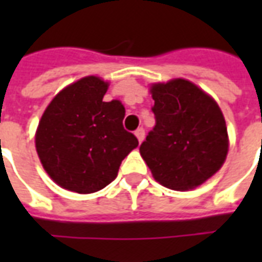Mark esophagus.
<instances>
[{
    "label": "esophagus",
    "instance_id": "obj_1",
    "mask_svg": "<svg viewBox=\"0 0 262 262\" xmlns=\"http://www.w3.org/2000/svg\"><path fill=\"white\" fill-rule=\"evenodd\" d=\"M135 135H136V137L139 139V142H143V140H144V135H146V132H144L143 127H139V129L135 132Z\"/></svg>",
    "mask_w": 262,
    "mask_h": 262
}]
</instances>
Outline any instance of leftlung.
I'll use <instances>...</instances> for the list:
<instances>
[{
	"label": "left lung",
	"mask_w": 262,
	"mask_h": 262,
	"mask_svg": "<svg viewBox=\"0 0 262 262\" xmlns=\"http://www.w3.org/2000/svg\"><path fill=\"white\" fill-rule=\"evenodd\" d=\"M156 125L140 154L161 185L176 191L199 187L223 165L229 150L219 105L191 81L151 85Z\"/></svg>",
	"instance_id": "left-lung-1"
}]
</instances>
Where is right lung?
Listing matches in <instances>:
<instances>
[{
  "label": "right lung",
  "instance_id": "obj_1",
  "mask_svg": "<svg viewBox=\"0 0 262 262\" xmlns=\"http://www.w3.org/2000/svg\"><path fill=\"white\" fill-rule=\"evenodd\" d=\"M108 82L84 77L53 98L36 130V151L57 185L92 193L114 181L120 163L139 140L125 130V106L103 102Z\"/></svg>",
  "mask_w": 262,
  "mask_h": 262
}]
</instances>
